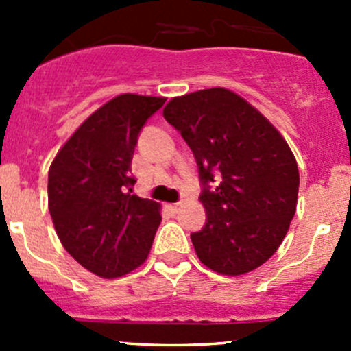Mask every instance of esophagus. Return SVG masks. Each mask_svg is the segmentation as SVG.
Here are the masks:
<instances>
[{
  "label": "esophagus",
  "mask_w": 351,
  "mask_h": 351,
  "mask_svg": "<svg viewBox=\"0 0 351 351\" xmlns=\"http://www.w3.org/2000/svg\"><path fill=\"white\" fill-rule=\"evenodd\" d=\"M166 207H168V210H171L173 214H176V212H180V208L183 207V204L182 202H178V204H168Z\"/></svg>",
  "instance_id": "esophagus-1"
}]
</instances>
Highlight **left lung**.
Returning a JSON list of instances; mask_svg holds the SVG:
<instances>
[{
  "mask_svg": "<svg viewBox=\"0 0 351 351\" xmlns=\"http://www.w3.org/2000/svg\"><path fill=\"white\" fill-rule=\"evenodd\" d=\"M193 151L207 214L193 232L198 260L221 275L253 271L274 256L297 208L299 168L277 127L243 97L208 88L162 110ZM219 180L215 191L208 183Z\"/></svg>",
  "mask_w": 351,
  "mask_h": 351,
  "instance_id": "8db88e82",
  "label": "left lung"
}]
</instances>
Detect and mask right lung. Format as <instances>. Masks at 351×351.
I'll use <instances>...</instances> for the list:
<instances>
[{
  "label": "right lung",
  "mask_w": 351,
  "mask_h": 351,
  "mask_svg": "<svg viewBox=\"0 0 351 351\" xmlns=\"http://www.w3.org/2000/svg\"><path fill=\"white\" fill-rule=\"evenodd\" d=\"M166 98L123 93L95 110L49 168V212L59 241L81 267L117 278L146 261L161 205L132 195L137 136Z\"/></svg>",
  "instance_id": "obj_1"
}]
</instances>
